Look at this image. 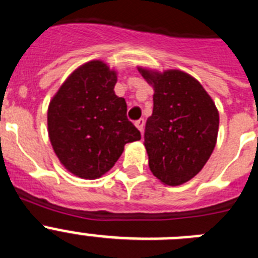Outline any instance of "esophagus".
I'll return each mask as SVG.
<instances>
[{
    "label": "esophagus",
    "mask_w": 258,
    "mask_h": 258,
    "mask_svg": "<svg viewBox=\"0 0 258 258\" xmlns=\"http://www.w3.org/2000/svg\"><path fill=\"white\" fill-rule=\"evenodd\" d=\"M136 126H137V129H138V131H140L141 133H142L143 127H145V120H143V118H140V120H137V121H136Z\"/></svg>",
    "instance_id": "34e87169"
}]
</instances>
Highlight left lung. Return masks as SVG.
<instances>
[{
	"label": "left lung",
	"mask_w": 258,
	"mask_h": 258,
	"mask_svg": "<svg viewBox=\"0 0 258 258\" xmlns=\"http://www.w3.org/2000/svg\"><path fill=\"white\" fill-rule=\"evenodd\" d=\"M138 71L154 89L147 118L146 151L152 174L166 186H179L206 165L217 143L220 113L195 77L181 70Z\"/></svg>",
	"instance_id": "left-lung-1"
}]
</instances>
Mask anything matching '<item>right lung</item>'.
<instances>
[{
  "label": "right lung",
  "mask_w": 258,
  "mask_h": 258,
  "mask_svg": "<svg viewBox=\"0 0 258 258\" xmlns=\"http://www.w3.org/2000/svg\"><path fill=\"white\" fill-rule=\"evenodd\" d=\"M117 72L101 59L86 61L64 80L47 107V133L66 169L83 179L106 174L126 143L141 140L115 94Z\"/></svg>",
  "instance_id": "add662e5"
}]
</instances>
